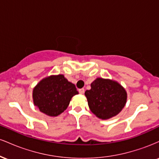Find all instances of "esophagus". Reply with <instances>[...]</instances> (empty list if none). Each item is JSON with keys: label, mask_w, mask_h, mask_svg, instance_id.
<instances>
[{"label": "esophagus", "mask_w": 159, "mask_h": 159, "mask_svg": "<svg viewBox=\"0 0 159 159\" xmlns=\"http://www.w3.org/2000/svg\"><path fill=\"white\" fill-rule=\"evenodd\" d=\"M78 92H79V93H81V94H83L84 93V88L79 89V90H78Z\"/></svg>", "instance_id": "34e87169"}]
</instances>
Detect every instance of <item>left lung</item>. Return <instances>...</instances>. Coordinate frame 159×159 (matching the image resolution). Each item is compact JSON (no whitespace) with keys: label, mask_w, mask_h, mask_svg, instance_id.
Returning <instances> with one entry per match:
<instances>
[{"label":"left lung","mask_w":159,"mask_h":159,"mask_svg":"<svg viewBox=\"0 0 159 159\" xmlns=\"http://www.w3.org/2000/svg\"><path fill=\"white\" fill-rule=\"evenodd\" d=\"M90 87V90H86L84 94L90 111L99 119H110L125 106L127 93L118 82L98 78Z\"/></svg>","instance_id":"obj_1"}]
</instances>
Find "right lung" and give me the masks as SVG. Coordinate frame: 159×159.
Masks as SVG:
<instances>
[{
	"instance_id": "add662e5",
	"label": "right lung",
	"mask_w": 159,
	"mask_h": 159,
	"mask_svg": "<svg viewBox=\"0 0 159 159\" xmlns=\"http://www.w3.org/2000/svg\"><path fill=\"white\" fill-rule=\"evenodd\" d=\"M78 94L74 84L63 75H51L41 80L33 90L34 103L43 114L57 116L69 106L71 98Z\"/></svg>"
}]
</instances>
